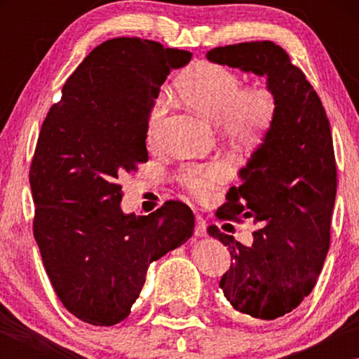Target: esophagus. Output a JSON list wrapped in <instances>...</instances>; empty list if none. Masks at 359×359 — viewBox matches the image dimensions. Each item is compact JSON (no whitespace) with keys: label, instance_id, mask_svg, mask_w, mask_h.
Returning <instances> with one entry per match:
<instances>
[{"label":"esophagus","instance_id":"1","mask_svg":"<svg viewBox=\"0 0 359 359\" xmlns=\"http://www.w3.org/2000/svg\"><path fill=\"white\" fill-rule=\"evenodd\" d=\"M208 233V224L201 215H196V226H194V236L196 238H203Z\"/></svg>","mask_w":359,"mask_h":359}]
</instances>
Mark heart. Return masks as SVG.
Instances as JSON below:
<instances>
[{
  "label": "heart",
  "instance_id": "1",
  "mask_svg": "<svg viewBox=\"0 0 359 359\" xmlns=\"http://www.w3.org/2000/svg\"><path fill=\"white\" fill-rule=\"evenodd\" d=\"M180 100L194 112L218 121L220 130L233 141L253 145L269 135L278 115V98L269 85L244 88L239 74L223 65L201 62L188 68L175 82ZM166 102L158 100L149 117V141L160 130ZM228 160L193 163L182 169L179 182L199 199L209 198L231 177Z\"/></svg>",
  "mask_w": 359,
  "mask_h": 359
}]
</instances>
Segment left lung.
<instances>
[{"mask_svg":"<svg viewBox=\"0 0 359 359\" xmlns=\"http://www.w3.org/2000/svg\"><path fill=\"white\" fill-rule=\"evenodd\" d=\"M210 62L267 77L278 115L264 142L231 187L218 220L253 218L263 228L242 245L217 224L208 233L228 245L231 266L220 278L234 311L276 320L311 294L330 250L337 171L330 120L320 96L288 53L271 41L215 47Z\"/></svg>","mask_w":359,"mask_h":359,"instance_id":"1","label":"left lung"}]
</instances>
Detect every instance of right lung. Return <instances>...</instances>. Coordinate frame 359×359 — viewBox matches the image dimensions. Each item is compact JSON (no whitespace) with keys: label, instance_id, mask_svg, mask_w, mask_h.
<instances>
[{"label":"right lung","instance_id":"1","mask_svg":"<svg viewBox=\"0 0 359 359\" xmlns=\"http://www.w3.org/2000/svg\"><path fill=\"white\" fill-rule=\"evenodd\" d=\"M190 60L156 41L109 39L77 66L42 123L29 168L33 234L58 299L88 325L128 317L151 261L193 234V212L179 201L125 215L118 184L147 163L155 100Z\"/></svg>","mask_w":359,"mask_h":359}]
</instances>
